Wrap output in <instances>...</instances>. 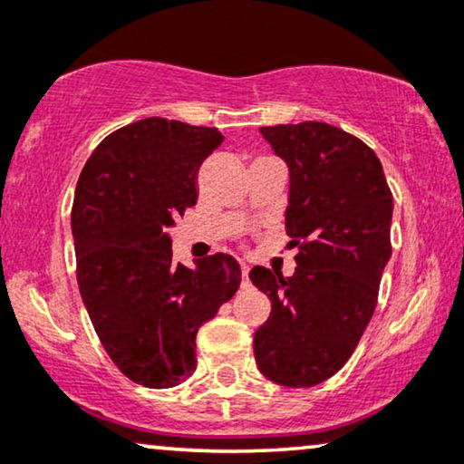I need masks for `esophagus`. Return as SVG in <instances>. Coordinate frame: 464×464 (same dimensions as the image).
Masks as SVG:
<instances>
[{"label": "esophagus", "mask_w": 464, "mask_h": 464, "mask_svg": "<svg viewBox=\"0 0 464 464\" xmlns=\"http://www.w3.org/2000/svg\"><path fill=\"white\" fill-rule=\"evenodd\" d=\"M249 285V266L246 264H243V287Z\"/></svg>", "instance_id": "esophagus-1"}]
</instances>
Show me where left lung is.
Masks as SVG:
<instances>
[{"instance_id":"obj_1","label":"left lung","mask_w":464,"mask_h":464,"mask_svg":"<svg viewBox=\"0 0 464 464\" xmlns=\"http://www.w3.org/2000/svg\"><path fill=\"white\" fill-rule=\"evenodd\" d=\"M290 166L285 232L296 273H249L270 298L256 330L257 369L287 388L333 377L356 350L392 254V191L375 151L334 125L303 121L260 128Z\"/></svg>"}]
</instances>
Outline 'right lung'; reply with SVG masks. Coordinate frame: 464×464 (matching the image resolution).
<instances>
[{"mask_svg":"<svg viewBox=\"0 0 464 464\" xmlns=\"http://www.w3.org/2000/svg\"><path fill=\"white\" fill-rule=\"evenodd\" d=\"M218 128L149 117L87 160L72 204L76 279L102 345L125 377L174 388L196 369V334L240 285L232 256L174 264L168 227L198 200L196 174Z\"/></svg>","mask_w":464,"mask_h":464,"instance_id":"right-lung-1","label":"right lung"}]
</instances>
